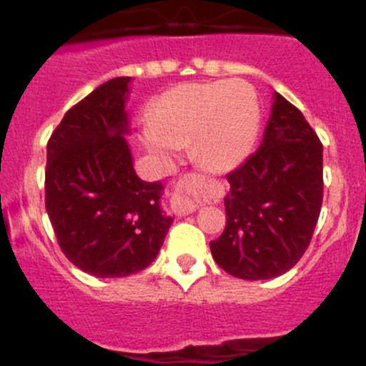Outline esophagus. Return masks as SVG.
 <instances>
[{
  "instance_id": "esophagus-1",
  "label": "esophagus",
  "mask_w": 366,
  "mask_h": 366,
  "mask_svg": "<svg viewBox=\"0 0 366 366\" xmlns=\"http://www.w3.org/2000/svg\"><path fill=\"white\" fill-rule=\"evenodd\" d=\"M205 189V177L200 173H187L177 182L172 197V210L177 216L193 214L202 204Z\"/></svg>"
}]
</instances>
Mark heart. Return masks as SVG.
Here are the masks:
<instances>
[{
    "label": "heart",
    "instance_id": "b5f03b06",
    "mask_svg": "<svg viewBox=\"0 0 366 366\" xmlns=\"http://www.w3.org/2000/svg\"><path fill=\"white\" fill-rule=\"evenodd\" d=\"M257 92L242 79L184 83L154 102L142 127L145 149L162 161L175 159L189 145L200 164L230 172L252 154L258 136Z\"/></svg>",
    "mask_w": 366,
    "mask_h": 366
}]
</instances>
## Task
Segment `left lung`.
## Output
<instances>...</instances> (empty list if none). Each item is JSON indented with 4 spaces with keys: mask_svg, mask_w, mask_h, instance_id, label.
Returning <instances> with one entry per match:
<instances>
[{
    "mask_svg": "<svg viewBox=\"0 0 366 366\" xmlns=\"http://www.w3.org/2000/svg\"><path fill=\"white\" fill-rule=\"evenodd\" d=\"M264 138L227 179V227L214 260L241 280H271L297 264L322 207V143L302 113L274 92Z\"/></svg>",
    "mask_w": 366,
    "mask_h": 366,
    "instance_id": "left-lung-1",
    "label": "left lung"
}]
</instances>
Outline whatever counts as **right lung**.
<instances>
[{"instance_id":"add662e5","label":"right lung","mask_w":366,"mask_h":366,"mask_svg":"<svg viewBox=\"0 0 366 366\" xmlns=\"http://www.w3.org/2000/svg\"><path fill=\"white\" fill-rule=\"evenodd\" d=\"M131 77H114L65 113L47 143L46 210L58 244L81 271L124 278L156 260L173 217L164 186L139 179L131 132Z\"/></svg>"}]
</instances>
